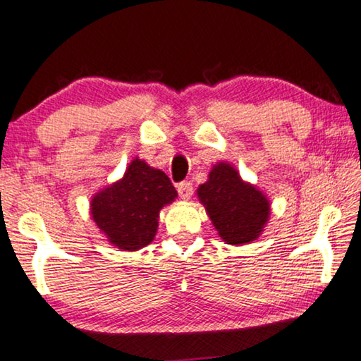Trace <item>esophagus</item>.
Instances as JSON below:
<instances>
[{
	"instance_id": "34e87169",
	"label": "esophagus",
	"mask_w": 361,
	"mask_h": 361,
	"mask_svg": "<svg viewBox=\"0 0 361 361\" xmlns=\"http://www.w3.org/2000/svg\"><path fill=\"white\" fill-rule=\"evenodd\" d=\"M178 192L181 200H190L192 195V185L190 181H183L178 185Z\"/></svg>"
}]
</instances>
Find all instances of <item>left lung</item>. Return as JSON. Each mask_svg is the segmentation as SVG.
Returning <instances> with one entry per match:
<instances>
[{"instance_id": "8db88e82", "label": "left lung", "mask_w": 361, "mask_h": 361, "mask_svg": "<svg viewBox=\"0 0 361 361\" xmlns=\"http://www.w3.org/2000/svg\"><path fill=\"white\" fill-rule=\"evenodd\" d=\"M196 192L226 243H250L265 231L271 214L270 200L255 185L243 181L229 161H219L212 166L207 181L200 185Z\"/></svg>"}]
</instances>
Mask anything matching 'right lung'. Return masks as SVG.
I'll return each instance as SVG.
<instances>
[{
	"instance_id": "obj_1",
	"label": "right lung",
	"mask_w": 361,
	"mask_h": 361,
	"mask_svg": "<svg viewBox=\"0 0 361 361\" xmlns=\"http://www.w3.org/2000/svg\"><path fill=\"white\" fill-rule=\"evenodd\" d=\"M176 197L169 176L135 157L123 178L91 197L90 211L111 245L135 252L154 242L160 211Z\"/></svg>"
}]
</instances>
